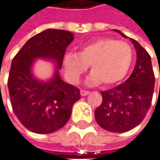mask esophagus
I'll return each mask as SVG.
<instances>
[{
    "label": "esophagus",
    "mask_w": 160,
    "mask_h": 160,
    "mask_svg": "<svg viewBox=\"0 0 160 160\" xmlns=\"http://www.w3.org/2000/svg\"><path fill=\"white\" fill-rule=\"evenodd\" d=\"M90 92L89 91H87V90H83V89H81L80 90V95L81 96H86V95H88Z\"/></svg>",
    "instance_id": "34e87169"
}]
</instances>
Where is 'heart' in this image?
Returning a JSON list of instances; mask_svg holds the SVG:
<instances>
[{
    "instance_id": "1",
    "label": "heart",
    "mask_w": 160,
    "mask_h": 160,
    "mask_svg": "<svg viewBox=\"0 0 160 160\" xmlns=\"http://www.w3.org/2000/svg\"><path fill=\"white\" fill-rule=\"evenodd\" d=\"M133 51L123 41L103 38L81 45L78 54L66 53L63 58L66 78L73 84L79 83L88 66L92 73L89 83L112 85L121 80L130 69Z\"/></svg>"
}]
</instances>
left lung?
Listing matches in <instances>:
<instances>
[{
    "label": "left lung",
    "mask_w": 160,
    "mask_h": 160,
    "mask_svg": "<svg viewBox=\"0 0 160 160\" xmlns=\"http://www.w3.org/2000/svg\"><path fill=\"white\" fill-rule=\"evenodd\" d=\"M130 40L137 50L134 70L124 83L102 92V102L94 111L97 123L110 132H125L138 125L152 101L155 76L151 57L136 40Z\"/></svg>",
    "instance_id": "left-lung-1"
}]
</instances>
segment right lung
<instances>
[{
	"label": "right lung",
	"instance_id": "right-lung-1",
	"mask_svg": "<svg viewBox=\"0 0 160 160\" xmlns=\"http://www.w3.org/2000/svg\"><path fill=\"white\" fill-rule=\"evenodd\" d=\"M72 40L70 31L43 30L29 39L12 60L8 79L12 108L21 123L32 132L48 134L61 129L80 99V89L64 82L58 70L47 82L36 80L30 72L37 58L53 59L60 68Z\"/></svg>",
	"mask_w": 160,
	"mask_h": 160
}]
</instances>
